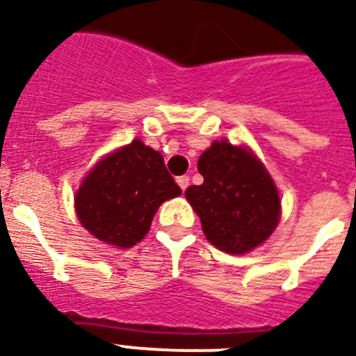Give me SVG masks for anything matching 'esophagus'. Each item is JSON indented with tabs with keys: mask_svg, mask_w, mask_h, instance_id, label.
Masks as SVG:
<instances>
[{
	"mask_svg": "<svg viewBox=\"0 0 356 356\" xmlns=\"http://www.w3.org/2000/svg\"><path fill=\"white\" fill-rule=\"evenodd\" d=\"M188 181H190L188 175H181V177H177V184L181 186V190H183V192L188 188Z\"/></svg>",
	"mask_w": 356,
	"mask_h": 356,
	"instance_id": "esophagus-1",
	"label": "esophagus"
}]
</instances>
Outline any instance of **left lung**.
I'll list each match as a JSON object with an SVG mask.
<instances>
[{
    "instance_id": "1",
    "label": "left lung",
    "mask_w": 356,
    "mask_h": 356,
    "mask_svg": "<svg viewBox=\"0 0 356 356\" xmlns=\"http://www.w3.org/2000/svg\"><path fill=\"white\" fill-rule=\"evenodd\" d=\"M203 184L184 195L200 216L207 240L225 253L243 254L264 243L281 218V200L264 164L243 145L212 142L200 156Z\"/></svg>"
}]
</instances>
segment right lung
Wrapping results in <instances>:
<instances>
[{
    "mask_svg": "<svg viewBox=\"0 0 356 356\" xmlns=\"http://www.w3.org/2000/svg\"><path fill=\"white\" fill-rule=\"evenodd\" d=\"M177 195L161 153L136 138L92 168L75 194V212L92 236L127 249L147 234L159 207Z\"/></svg>",
    "mask_w": 356,
    "mask_h": 356,
    "instance_id": "add662e5",
    "label": "right lung"
}]
</instances>
